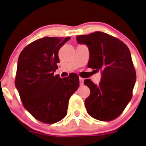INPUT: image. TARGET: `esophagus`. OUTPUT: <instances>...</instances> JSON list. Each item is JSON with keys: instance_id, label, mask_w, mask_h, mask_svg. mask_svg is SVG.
I'll use <instances>...</instances> for the list:
<instances>
[{"instance_id": "esophagus-1", "label": "esophagus", "mask_w": 146, "mask_h": 146, "mask_svg": "<svg viewBox=\"0 0 146 146\" xmlns=\"http://www.w3.org/2000/svg\"><path fill=\"white\" fill-rule=\"evenodd\" d=\"M79 80H80V83L81 86H82V85H83V82H84V79L82 78V77H80Z\"/></svg>"}]
</instances>
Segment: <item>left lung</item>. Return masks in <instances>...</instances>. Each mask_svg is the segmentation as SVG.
Here are the masks:
<instances>
[{"label": "left lung", "instance_id": "obj_1", "mask_svg": "<svg viewBox=\"0 0 146 146\" xmlns=\"http://www.w3.org/2000/svg\"><path fill=\"white\" fill-rule=\"evenodd\" d=\"M77 43L88 47V67L101 72L96 85L86 79L91 94L85 100L87 113L95 119L112 121L122 113L132 96L136 72L130 51L118 38L96 31L77 36Z\"/></svg>", "mask_w": 146, "mask_h": 146}]
</instances>
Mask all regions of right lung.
Returning <instances> with one entry per match:
<instances>
[{
    "mask_svg": "<svg viewBox=\"0 0 146 146\" xmlns=\"http://www.w3.org/2000/svg\"><path fill=\"white\" fill-rule=\"evenodd\" d=\"M69 39L39 38L28 44L18 58L15 86L24 108L43 123L63 119L71 96L79 87V77L74 73L64 78L54 75L60 63L59 50Z\"/></svg>",
    "mask_w": 146,
    "mask_h": 146,
    "instance_id": "right-lung-1",
    "label": "right lung"
}]
</instances>
